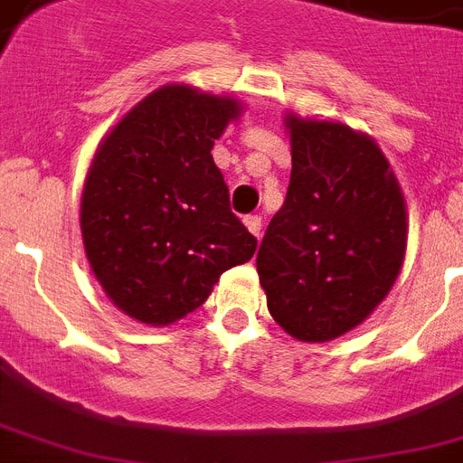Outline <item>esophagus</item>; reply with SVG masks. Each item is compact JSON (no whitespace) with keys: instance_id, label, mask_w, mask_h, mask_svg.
<instances>
[{"instance_id":"34e87169","label":"esophagus","mask_w":463,"mask_h":463,"mask_svg":"<svg viewBox=\"0 0 463 463\" xmlns=\"http://www.w3.org/2000/svg\"><path fill=\"white\" fill-rule=\"evenodd\" d=\"M245 225H247V231L254 232V235L260 238V232H261V216H247V218H245Z\"/></svg>"}]
</instances>
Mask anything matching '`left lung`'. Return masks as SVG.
<instances>
[{"mask_svg":"<svg viewBox=\"0 0 463 463\" xmlns=\"http://www.w3.org/2000/svg\"><path fill=\"white\" fill-rule=\"evenodd\" d=\"M290 184L257 274L279 326L307 344L355 329L387 298L406 254V203L389 160L341 122L286 115Z\"/></svg>","mask_w":463,"mask_h":463,"instance_id":"1","label":"left lung"}]
</instances>
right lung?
Segmentation results:
<instances>
[{
    "mask_svg": "<svg viewBox=\"0 0 463 463\" xmlns=\"http://www.w3.org/2000/svg\"><path fill=\"white\" fill-rule=\"evenodd\" d=\"M240 103L170 83L103 139L81 196L86 257L105 296L165 326L206 303L221 274L252 260L257 238L231 211L213 141Z\"/></svg>",
    "mask_w": 463,
    "mask_h": 463,
    "instance_id": "1",
    "label": "right lung"
}]
</instances>
